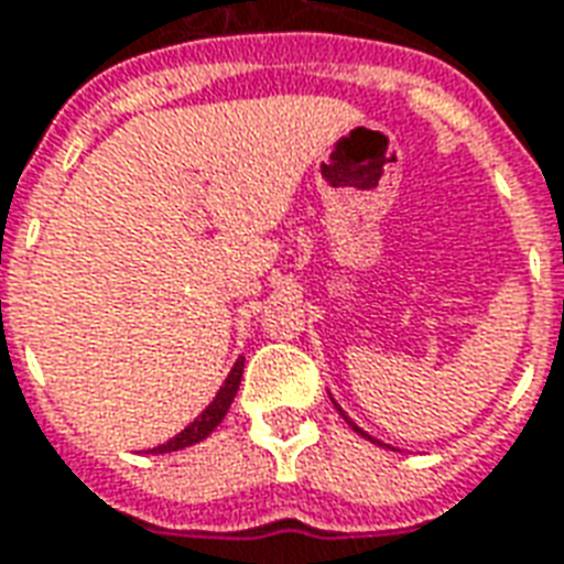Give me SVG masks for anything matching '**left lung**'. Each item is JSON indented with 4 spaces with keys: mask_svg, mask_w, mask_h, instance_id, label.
<instances>
[{
    "mask_svg": "<svg viewBox=\"0 0 564 564\" xmlns=\"http://www.w3.org/2000/svg\"><path fill=\"white\" fill-rule=\"evenodd\" d=\"M335 408H338V404H335ZM338 414H341V416H344V420H347V425H354V432H359V435H362V437H368V441H375V437H371V435H366V432H362V429H359V425H356V423H354V420H350V416L344 414L341 408H338Z\"/></svg>",
    "mask_w": 564,
    "mask_h": 564,
    "instance_id": "8db88e82",
    "label": "left lung"
}]
</instances>
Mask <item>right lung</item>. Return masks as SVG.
Masks as SVG:
<instances>
[{
	"label": "right lung",
	"instance_id": "obj_1",
	"mask_svg": "<svg viewBox=\"0 0 564 564\" xmlns=\"http://www.w3.org/2000/svg\"><path fill=\"white\" fill-rule=\"evenodd\" d=\"M241 371H245V359H238L232 366V371H229V378L223 380L220 392L214 395V402L202 411V414L193 420V423L186 425L181 435H174L172 441H165V444H160V447H153L150 453H174V449H184V447H193V444H198L202 437H208L217 425L223 423V416H226V411H229V404H232L235 392H238V383H241Z\"/></svg>",
	"mask_w": 564,
	"mask_h": 564
}]
</instances>
